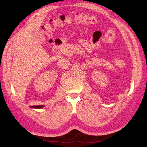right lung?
<instances>
[{"label": "right lung", "instance_id": "right-lung-1", "mask_svg": "<svg viewBox=\"0 0 147 147\" xmlns=\"http://www.w3.org/2000/svg\"><path fill=\"white\" fill-rule=\"evenodd\" d=\"M43 107V105H34V106H32V107L35 108V109H41Z\"/></svg>", "mask_w": 147, "mask_h": 147}]
</instances>
